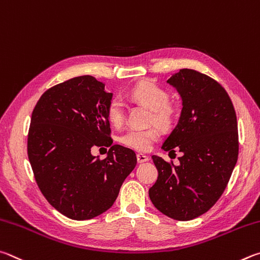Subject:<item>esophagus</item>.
<instances>
[{
    "label": "esophagus",
    "instance_id": "1",
    "mask_svg": "<svg viewBox=\"0 0 260 260\" xmlns=\"http://www.w3.org/2000/svg\"><path fill=\"white\" fill-rule=\"evenodd\" d=\"M137 160L139 163H144V162H147L148 161V156L145 155L143 153H138L137 154Z\"/></svg>",
    "mask_w": 260,
    "mask_h": 260
}]
</instances>
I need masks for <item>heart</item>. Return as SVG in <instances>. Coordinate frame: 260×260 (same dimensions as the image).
I'll use <instances>...</instances> for the list:
<instances>
[{
  "instance_id": "obj_1",
  "label": "heart",
  "mask_w": 260,
  "mask_h": 260,
  "mask_svg": "<svg viewBox=\"0 0 260 260\" xmlns=\"http://www.w3.org/2000/svg\"><path fill=\"white\" fill-rule=\"evenodd\" d=\"M130 98L152 111L151 121L165 129L170 127L176 120V108L168 103V93L151 82L136 84L129 92ZM108 121L118 126L124 121V104L120 98H113L107 106ZM160 138L157 127L146 130L130 129L121 136V143L137 151H147Z\"/></svg>"
}]
</instances>
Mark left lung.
Instances as JSON below:
<instances>
[{
  "instance_id": "8db88e82",
  "label": "left lung",
  "mask_w": 260,
  "mask_h": 260,
  "mask_svg": "<svg viewBox=\"0 0 260 260\" xmlns=\"http://www.w3.org/2000/svg\"><path fill=\"white\" fill-rule=\"evenodd\" d=\"M167 83L181 98L178 123L162 149L183 156L179 165L153 155L158 171L148 190L158 211L176 220H192L207 212L221 197L238 161L236 114L230 95L211 77L184 68Z\"/></svg>"
}]
</instances>
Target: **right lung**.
<instances>
[{
  "mask_svg": "<svg viewBox=\"0 0 260 260\" xmlns=\"http://www.w3.org/2000/svg\"><path fill=\"white\" fill-rule=\"evenodd\" d=\"M113 93L93 76L50 88L31 113L27 153L39 188L63 216L85 220L113 206L137 165L133 149L112 145L107 106ZM111 147L104 160L90 153Z\"/></svg>",
  "mask_w": 260,
  "mask_h": 260,
  "instance_id": "1",
  "label": "right lung"
}]
</instances>
